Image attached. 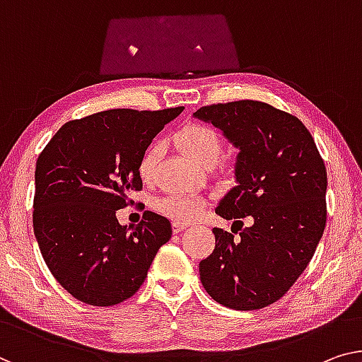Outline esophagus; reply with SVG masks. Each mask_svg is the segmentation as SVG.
I'll return each instance as SVG.
<instances>
[{"instance_id":"obj_1","label":"esophagus","mask_w":362,"mask_h":362,"mask_svg":"<svg viewBox=\"0 0 362 362\" xmlns=\"http://www.w3.org/2000/svg\"><path fill=\"white\" fill-rule=\"evenodd\" d=\"M187 223H182V221H174V223H172V230H174L175 234H179V233H182L183 229L187 228Z\"/></svg>"}]
</instances>
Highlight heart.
I'll list each match as a JSON object with an SVG mask.
<instances>
[{
  "instance_id": "1",
  "label": "heart",
  "mask_w": 362,
  "mask_h": 362,
  "mask_svg": "<svg viewBox=\"0 0 362 362\" xmlns=\"http://www.w3.org/2000/svg\"><path fill=\"white\" fill-rule=\"evenodd\" d=\"M174 141L193 163L199 167L213 165L223 153V136L209 125H188L175 134ZM160 144L154 143L146 149L138 165L143 182H151L160 159ZM156 209L177 221H192L203 211V199L193 195H167L156 202Z\"/></svg>"
}]
</instances>
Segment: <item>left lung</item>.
I'll use <instances>...</instances> for the list:
<instances>
[{"instance_id":"obj_1","label":"left lung","mask_w":362,"mask_h":362,"mask_svg":"<svg viewBox=\"0 0 362 362\" xmlns=\"http://www.w3.org/2000/svg\"><path fill=\"white\" fill-rule=\"evenodd\" d=\"M193 115L211 122L239 148L237 185L221 199L216 214L235 219L240 229L242 217L254 221L239 238L236 230L213 229L216 247L199 262V279L229 309H262L288 293L322 239L325 164L304 123L265 102L213 104Z\"/></svg>"}]
</instances>
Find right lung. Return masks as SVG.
<instances>
[{"mask_svg":"<svg viewBox=\"0 0 362 362\" xmlns=\"http://www.w3.org/2000/svg\"><path fill=\"white\" fill-rule=\"evenodd\" d=\"M182 110L112 109L71 120L37 159L35 239L57 281L84 304L109 307L132 298L169 242L164 216L146 211L136 228H127L115 213L129 192L143 188L139 160Z\"/></svg>","mask_w":362,"mask_h":362,"instance_id":"1","label":"right lung"}]
</instances>
